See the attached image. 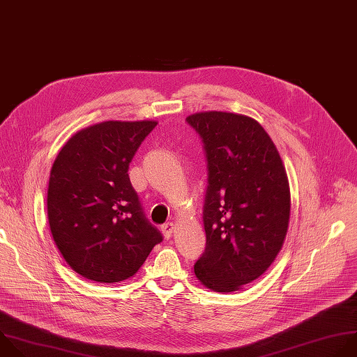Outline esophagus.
<instances>
[{"instance_id": "esophagus-1", "label": "esophagus", "mask_w": 357, "mask_h": 357, "mask_svg": "<svg viewBox=\"0 0 357 357\" xmlns=\"http://www.w3.org/2000/svg\"><path fill=\"white\" fill-rule=\"evenodd\" d=\"M161 229H162V234H164L165 238L169 240L172 234H174V231H175V225H174V222H167L165 225H162Z\"/></svg>"}]
</instances>
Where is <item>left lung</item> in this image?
Returning a JSON list of instances; mask_svg holds the SVG:
<instances>
[{
    "mask_svg": "<svg viewBox=\"0 0 357 357\" xmlns=\"http://www.w3.org/2000/svg\"><path fill=\"white\" fill-rule=\"evenodd\" d=\"M208 167L197 280L218 293L238 291L262 276L280 252L290 221V186L279 151L254 117L197 112Z\"/></svg>",
    "mask_w": 357,
    "mask_h": 357,
    "instance_id": "8db88e82",
    "label": "left lung"
}]
</instances>
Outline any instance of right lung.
<instances>
[{
    "instance_id": "right-lung-1",
    "label": "right lung",
    "mask_w": 357,
    "mask_h": 357,
    "mask_svg": "<svg viewBox=\"0 0 357 357\" xmlns=\"http://www.w3.org/2000/svg\"><path fill=\"white\" fill-rule=\"evenodd\" d=\"M157 121H106L74 133L49 178L47 220L68 266L85 279L117 283L133 278L160 231L144 217L129 165Z\"/></svg>"
}]
</instances>
